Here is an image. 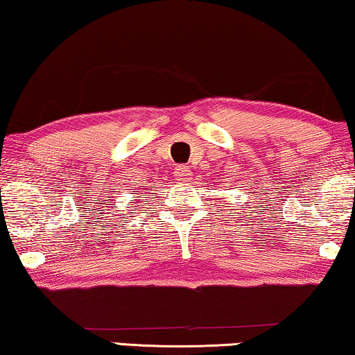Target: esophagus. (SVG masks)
Returning a JSON list of instances; mask_svg holds the SVG:
<instances>
[{
	"label": "esophagus",
	"instance_id": "esophagus-1",
	"mask_svg": "<svg viewBox=\"0 0 355 355\" xmlns=\"http://www.w3.org/2000/svg\"><path fill=\"white\" fill-rule=\"evenodd\" d=\"M188 167L187 166H180L178 168H177V177H178V180H182V182H184V180H187V175H188Z\"/></svg>",
	"mask_w": 355,
	"mask_h": 355
}]
</instances>
